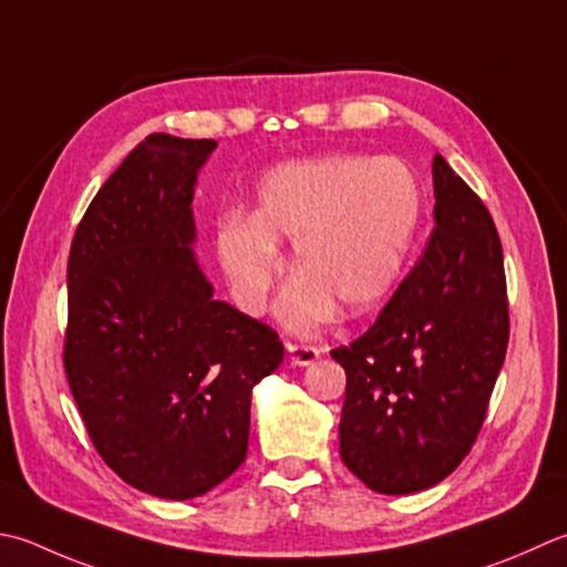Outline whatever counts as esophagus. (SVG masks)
Segmentation results:
<instances>
[{"mask_svg": "<svg viewBox=\"0 0 567 567\" xmlns=\"http://www.w3.org/2000/svg\"><path fill=\"white\" fill-rule=\"evenodd\" d=\"M287 353H290V361L297 365H309L321 357V349L312 347V343H295L287 341Z\"/></svg>", "mask_w": 567, "mask_h": 567, "instance_id": "34e87169", "label": "esophagus"}]
</instances>
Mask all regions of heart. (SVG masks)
<instances>
[{
	"mask_svg": "<svg viewBox=\"0 0 567 567\" xmlns=\"http://www.w3.org/2000/svg\"><path fill=\"white\" fill-rule=\"evenodd\" d=\"M423 214L415 174L393 157L331 154L277 166L265 176L250 218L216 228V252L238 302L260 312L280 270V243H292L297 282L280 317L315 329L334 315H363L393 292Z\"/></svg>",
	"mask_w": 567,
	"mask_h": 567,
	"instance_id": "b5f03b06",
	"label": "heart"
}]
</instances>
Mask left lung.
<instances>
[{
	"label": "left lung",
	"instance_id": "left-lung-1",
	"mask_svg": "<svg viewBox=\"0 0 567 567\" xmlns=\"http://www.w3.org/2000/svg\"><path fill=\"white\" fill-rule=\"evenodd\" d=\"M435 230L379 319L331 351L347 371L341 460L369 489L413 494L460 467L508 347L502 240L489 208L435 154Z\"/></svg>",
	"mask_w": 567,
	"mask_h": 567
}]
</instances>
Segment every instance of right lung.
Returning a JSON list of instances; mask_svg holds the SVG:
<instances>
[{"label": "right lung", "mask_w": 567, "mask_h": 567, "mask_svg": "<svg viewBox=\"0 0 567 567\" xmlns=\"http://www.w3.org/2000/svg\"><path fill=\"white\" fill-rule=\"evenodd\" d=\"M214 140L154 132L75 228L63 365L100 457L135 489L184 502L248 452L250 395L282 363L277 331L214 299L192 198Z\"/></svg>", "instance_id": "1"}]
</instances>
